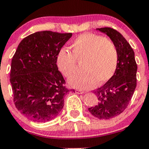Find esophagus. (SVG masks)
<instances>
[{
  "label": "esophagus",
  "instance_id": "1",
  "mask_svg": "<svg viewBox=\"0 0 149 149\" xmlns=\"http://www.w3.org/2000/svg\"><path fill=\"white\" fill-rule=\"evenodd\" d=\"M76 92L78 94H83L84 93V91H82V90H76Z\"/></svg>",
  "mask_w": 149,
  "mask_h": 149
}]
</instances>
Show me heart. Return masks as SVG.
Returning <instances> with one entry per match:
<instances>
[{
    "instance_id": "1",
    "label": "heart",
    "mask_w": 149,
    "mask_h": 149,
    "mask_svg": "<svg viewBox=\"0 0 149 149\" xmlns=\"http://www.w3.org/2000/svg\"><path fill=\"white\" fill-rule=\"evenodd\" d=\"M71 52L61 50L57 57L58 67L68 77L76 70L77 61H84V72L71 75L68 79L71 86L88 90L103 85L115 73L118 59L117 47L110 39L93 33L78 36L71 45Z\"/></svg>"
}]
</instances>
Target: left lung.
<instances>
[{
	"mask_svg": "<svg viewBox=\"0 0 149 149\" xmlns=\"http://www.w3.org/2000/svg\"><path fill=\"white\" fill-rule=\"evenodd\" d=\"M115 43L118 59L113 76L101 88L97 89L98 105L89 108L92 116L99 119H110L125 111L130 102L136 86L137 65L130 45L118 31L109 28L97 29Z\"/></svg>",
	"mask_w": 149,
	"mask_h": 149,
	"instance_id": "obj_1",
	"label": "left lung"
}]
</instances>
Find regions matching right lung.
Wrapping results in <instances>:
<instances>
[{"label":"right lung","instance_id":"1","mask_svg":"<svg viewBox=\"0 0 149 149\" xmlns=\"http://www.w3.org/2000/svg\"><path fill=\"white\" fill-rule=\"evenodd\" d=\"M72 33L38 31L19 44L11 62L10 83L15 105L31 120H53L64 107L69 90L58 71L57 56Z\"/></svg>","mask_w":149,"mask_h":149}]
</instances>
